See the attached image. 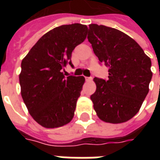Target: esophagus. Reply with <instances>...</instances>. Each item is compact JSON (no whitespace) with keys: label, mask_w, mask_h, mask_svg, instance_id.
I'll return each instance as SVG.
<instances>
[{"label":"esophagus","mask_w":160,"mask_h":160,"mask_svg":"<svg viewBox=\"0 0 160 160\" xmlns=\"http://www.w3.org/2000/svg\"><path fill=\"white\" fill-rule=\"evenodd\" d=\"M85 80L88 81V82H89V81H91V80H92V77H85Z\"/></svg>","instance_id":"esophagus-1"}]
</instances>
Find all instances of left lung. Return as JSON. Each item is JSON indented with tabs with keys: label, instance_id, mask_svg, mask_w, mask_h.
Wrapping results in <instances>:
<instances>
[{
	"label": "left lung",
	"instance_id": "obj_1",
	"mask_svg": "<svg viewBox=\"0 0 160 160\" xmlns=\"http://www.w3.org/2000/svg\"><path fill=\"white\" fill-rule=\"evenodd\" d=\"M88 40L95 55L109 67L108 80L94 78L90 96L102 121L120 124L139 112L152 79L150 58L130 36L117 29L90 24Z\"/></svg>",
	"mask_w": 160,
	"mask_h": 160
}]
</instances>
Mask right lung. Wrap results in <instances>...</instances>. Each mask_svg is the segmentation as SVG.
I'll list each match as a JSON object with an SVG mask.
<instances>
[{"label":"right lung","mask_w":160,"mask_h":160,"mask_svg":"<svg viewBox=\"0 0 160 160\" xmlns=\"http://www.w3.org/2000/svg\"><path fill=\"white\" fill-rule=\"evenodd\" d=\"M87 30L79 23L55 27L41 36L21 61V97L42 127L54 129L72 120L85 80L65 77L62 71L67 65L73 66L72 51L85 41Z\"/></svg>","instance_id":"add662e5"}]
</instances>
